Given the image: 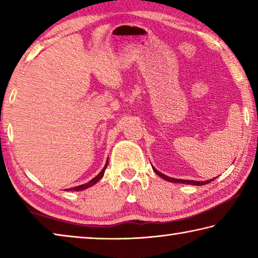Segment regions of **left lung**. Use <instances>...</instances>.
I'll return each instance as SVG.
<instances>
[{
	"mask_svg": "<svg viewBox=\"0 0 258 258\" xmlns=\"http://www.w3.org/2000/svg\"><path fill=\"white\" fill-rule=\"evenodd\" d=\"M154 168V167H152ZM154 172L157 174V175H159L161 178H164V180L168 181V182H173V183H183V184H192V185H204V184H207L211 181H213L214 178L209 181H205V182H199V181H190V180H180V178H173V177H169V176H166L165 174L160 173L157 171L156 168H154Z\"/></svg>",
	"mask_w": 258,
	"mask_h": 258,
	"instance_id": "left-lung-1",
	"label": "left lung"
}]
</instances>
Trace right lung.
I'll list each match as a JSON object with an SVG mask.
<instances>
[{"label":"right lung","instance_id":"right-lung-1","mask_svg":"<svg viewBox=\"0 0 258 258\" xmlns=\"http://www.w3.org/2000/svg\"><path fill=\"white\" fill-rule=\"evenodd\" d=\"M107 165H108V161H107V164H106V166H104L103 167V169L101 172H100L97 176H95L94 178H92V180H91L90 182H87V183H85V184H82V185H78V186H74V187H71V189H66V190H68V191H81V190H84V189H86V187H89V186H92L93 184H95V183H97L100 178H101L102 176H103V173H104V169L107 168Z\"/></svg>","mask_w":258,"mask_h":258}]
</instances>
